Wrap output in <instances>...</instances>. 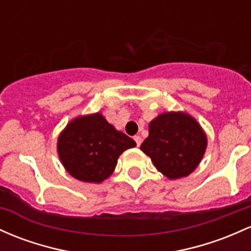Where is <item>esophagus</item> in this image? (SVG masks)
I'll return each instance as SVG.
<instances>
[{"label": "esophagus", "mask_w": 251, "mask_h": 251, "mask_svg": "<svg viewBox=\"0 0 251 251\" xmlns=\"http://www.w3.org/2000/svg\"><path fill=\"white\" fill-rule=\"evenodd\" d=\"M133 139L136 140L137 147H140V144H142V137H140V136H134Z\"/></svg>", "instance_id": "1"}]
</instances>
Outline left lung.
Segmentation results:
<instances>
[{
  "instance_id": "obj_1",
  "label": "left lung",
  "mask_w": 251,
  "mask_h": 251,
  "mask_svg": "<svg viewBox=\"0 0 251 251\" xmlns=\"http://www.w3.org/2000/svg\"><path fill=\"white\" fill-rule=\"evenodd\" d=\"M207 139L197 120L182 112L158 115L149 125V137L140 145L158 172L167 177L189 175L201 161Z\"/></svg>"
}]
</instances>
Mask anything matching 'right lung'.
<instances>
[{"label":"right lung","mask_w":251,"mask_h":251,"mask_svg":"<svg viewBox=\"0 0 251 251\" xmlns=\"http://www.w3.org/2000/svg\"><path fill=\"white\" fill-rule=\"evenodd\" d=\"M136 142L107 123L102 114L85 115L68 124L58 138V155L71 176L99 183L114 172L118 158Z\"/></svg>","instance_id":"add662e5"}]
</instances>
